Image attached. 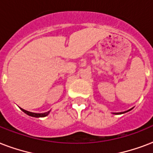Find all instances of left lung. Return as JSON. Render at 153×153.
<instances>
[{"instance_id": "8db88e82", "label": "left lung", "mask_w": 153, "mask_h": 153, "mask_svg": "<svg viewBox=\"0 0 153 153\" xmlns=\"http://www.w3.org/2000/svg\"><path fill=\"white\" fill-rule=\"evenodd\" d=\"M128 111H129V110H127V111H126V112H121V113H120V114H124V113H126V112H128ZM118 114V113H117V114Z\"/></svg>"}]
</instances>
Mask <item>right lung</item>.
<instances>
[{
	"instance_id": "add662e5",
	"label": "right lung",
	"mask_w": 153,
	"mask_h": 153,
	"mask_svg": "<svg viewBox=\"0 0 153 153\" xmlns=\"http://www.w3.org/2000/svg\"><path fill=\"white\" fill-rule=\"evenodd\" d=\"M20 109H21L24 113L27 114L28 116L34 117H44L48 116L49 113H50V111H48V112H46V113H43V114H36V113H32V112L27 111V110H25V109H22V108H20Z\"/></svg>"
}]
</instances>
